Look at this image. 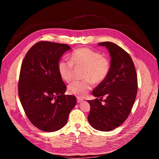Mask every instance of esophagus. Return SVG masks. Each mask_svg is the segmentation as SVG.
<instances>
[{"label":"esophagus","mask_w":159,"mask_h":159,"mask_svg":"<svg viewBox=\"0 0 159 159\" xmlns=\"http://www.w3.org/2000/svg\"><path fill=\"white\" fill-rule=\"evenodd\" d=\"M77 102L78 103H80V102H82L83 101V99H82V98H77Z\"/></svg>","instance_id":"esophagus-1"}]
</instances>
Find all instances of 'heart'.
I'll use <instances>...</instances> for the list:
<instances>
[{
    "label": "heart",
    "instance_id": "obj_1",
    "mask_svg": "<svg viewBox=\"0 0 159 159\" xmlns=\"http://www.w3.org/2000/svg\"><path fill=\"white\" fill-rule=\"evenodd\" d=\"M74 65L84 67L83 80H75L69 87V93L79 98L85 96L92 89V82L99 84L107 77L110 70L109 60L101 53L87 48H79L70 55V61L62 59L58 64V73L66 82L72 80Z\"/></svg>",
    "mask_w": 159,
    "mask_h": 159
}]
</instances>
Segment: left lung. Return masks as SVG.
Listing matches in <instances>:
<instances>
[{
	"label": "left lung",
	"mask_w": 159,
	"mask_h": 159,
	"mask_svg": "<svg viewBox=\"0 0 159 159\" xmlns=\"http://www.w3.org/2000/svg\"><path fill=\"white\" fill-rule=\"evenodd\" d=\"M98 44L108 50L111 66L106 79L93 90L97 98L87 101L90 106L88 121L94 129L109 131L120 126L129 116L137 94V75L131 57L122 48L109 41Z\"/></svg>",
	"instance_id": "1"
}]
</instances>
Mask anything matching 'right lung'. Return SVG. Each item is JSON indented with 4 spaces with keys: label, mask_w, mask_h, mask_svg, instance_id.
<instances>
[{
    "label": "right lung",
    "mask_w": 159,
    "mask_h": 159,
    "mask_svg": "<svg viewBox=\"0 0 159 159\" xmlns=\"http://www.w3.org/2000/svg\"><path fill=\"white\" fill-rule=\"evenodd\" d=\"M70 49L66 44L40 41L29 50L21 65L20 103L31 123L44 131L63 128L77 103L75 96L64 94L66 87L58 70L60 57Z\"/></svg>",
    "instance_id": "obj_1"
}]
</instances>
